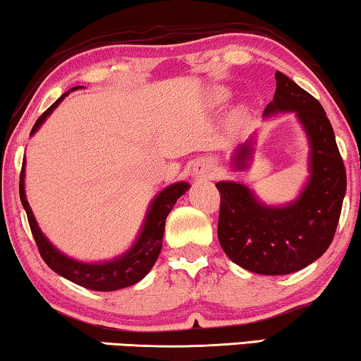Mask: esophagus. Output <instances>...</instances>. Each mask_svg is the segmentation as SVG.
<instances>
[{
  "mask_svg": "<svg viewBox=\"0 0 361 361\" xmlns=\"http://www.w3.org/2000/svg\"><path fill=\"white\" fill-rule=\"evenodd\" d=\"M193 174L197 177H203V179H212L216 174V164L212 159H200L193 166Z\"/></svg>",
  "mask_w": 361,
  "mask_h": 361,
  "instance_id": "esophagus-1",
  "label": "esophagus"
}]
</instances>
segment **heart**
Segmentation results:
<instances>
[{"instance_id": "1", "label": "heart", "mask_w": 361, "mask_h": 361, "mask_svg": "<svg viewBox=\"0 0 361 361\" xmlns=\"http://www.w3.org/2000/svg\"><path fill=\"white\" fill-rule=\"evenodd\" d=\"M219 97H224V94H223V92H219Z\"/></svg>"}]
</instances>
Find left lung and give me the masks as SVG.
I'll use <instances>...</instances> for the list:
<instances>
[{"mask_svg": "<svg viewBox=\"0 0 361 361\" xmlns=\"http://www.w3.org/2000/svg\"><path fill=\"white\" fill-rule=\"evenodd\" d=\"M276 90L265 116L293 111L311 142V179L296 202L270 208L255 200L247 187L218 182V239L229 259L262 275H286L305 269L326 252L336 234L347 190V172L332 125L316 97L275 73ZM250 143L238 149L234 161L243 168Z\"/></svg>", "mask_w": 361, "mask_h": 361, "instance_id": "obj_1", "label": "left lung"}]
</instances>
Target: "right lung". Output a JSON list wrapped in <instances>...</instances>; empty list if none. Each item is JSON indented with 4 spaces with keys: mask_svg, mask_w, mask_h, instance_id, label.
<instances>
[{
    "mask_svg": "<svg viewBox=\"0 0 361 361\" xmlns=\"http://www.w3.org/2000/svg\"><path fill=\"white\" fill-rule=\"evenodd\" d=\"M76 87H73L71 91H75ZM68 92L51 104V106L47 109V111L42 114L37 118V122L34 123L32 130H30V135L35 133L42 122L49 117V114L54 111V109L59 106V104L63 101ZM189 189V184L185 182H177V184L169 185L168 189H164L159 193L158 197L154 198V202L151 203V208L148 212V216H146L145 226L142 229V234H140L137 244L133 245L132 249L128 250L127 254L122 255L112 262L106 264H82L76 262V260L68 259L66 255L59 252L54 245L47 241L44 234L37 226V221L32 215V210H30L27 200H25V192H24V163L23 169H20V179H19V197L20 202H23V207L25 213H27V221L30 226V231H32V236L35 239V244H37V249L44 259V262L49 265V267L56 271V274L65 276L66 280L73 281V283L85 286L87 290L94 291H116L120 288H127L130 285H135L140 281L143 276L148 274L153 267L156 259L161 252V247H163V236H164V224L166 218H168L169 212L174 207L182 193Z\"/></svg>",
    "mask_w": 361,
    "mask_h": 361,
    "instance_id": "obj_1",
    "label": "right lung"
}]
</instances>
